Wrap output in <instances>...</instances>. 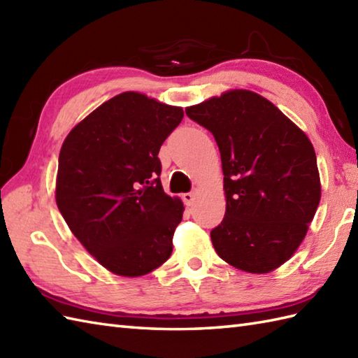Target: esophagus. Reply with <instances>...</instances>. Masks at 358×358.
I'll return each mask as SVG.
<instances>
[{"instance_id": "esophagus-1", "label": "esophagus", "mask_w": 358, "mask_h": 358, "mask_svg": "<svg viewBox=\"0 0 358 358\" xmlns=\"http://www.w3.org/2000/svg\"><path fill=\"white\" fill-rule=\"evenodd\" d=\"M194 200H195V194L194 192L183 194V201H185L186 206H191V204L194 203Z\"/></svg>"}]
</instances>
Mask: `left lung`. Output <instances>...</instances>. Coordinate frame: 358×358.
<instances>
[{
    "instance_id": "obj_1",
    "label": "left lung",
    "mask_w": 358,
    "mask_h": 358,
    "mask_svg": "<svg viewBox=\"0 0 358 358\" xmlns=\"http://www.w3.org/2000/svg\"><path fill=\"white\" fill-rule=\"evenodd\" d=\"M222 155L226 214L210 231L220 258L250 273L286 263L322 196L313 143L269 100L234 89L186 108Z\"/></svg>"
}]
</instances>
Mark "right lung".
Masks as SVG:
<instances>
[{
	"label": "right lung",
	"instance_id": "right-lung-1",
	"mask_svg": "<svg viewBox=\"0 0 358 358\" xmlns=\"http://www.w3.org/2000/svg\"><path fill=\"white\" fill-rule=\"evenodd\" d=\"M183 115L123 92L75 126L59 150L57 206L87 252L117 275H144L172 254L185 208L163 191L158 152Z\"/></svg>",
	"mask_w": 358,
	"mask_h": 358
}]
</instances>
